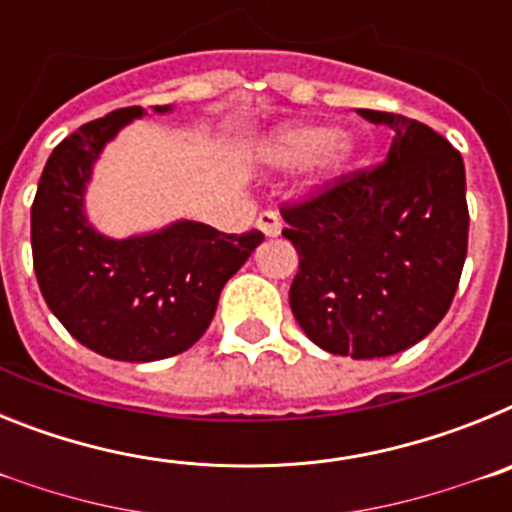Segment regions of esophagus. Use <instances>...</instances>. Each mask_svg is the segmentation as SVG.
Instances as JSON below:
<instances>
[{"label": "esophagus", "mask_w": 512, "mask_h": 512, "mask_svg": "<svg viewBox=\"0 0 512 512\" xmlns=\"http://www.w3.org/2000/svg\"><path fill=\"white\" fill-rule=\"evenodd\" d=\"M256 225H259L261 233L269 235V238H274V235L282 233V217H279L277 212H274V210L261 212L259 220H256Z\"/></svg>", "instance_id": "esophagus-1"}]
</instances>
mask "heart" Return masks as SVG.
<instances>
[{"label": "heart", "instance_id": "1", "mask_svg": "<svg viewBox=\"0 0 512 512\" xmlns=\"http://www.w3.org/2000/svg\"><path fill=\"white\" fill-rule=\"evenodd\" d=\"M269 164L302 166L310 164L318 182L336 179L354 158V138L348 133H330L323 125H289L264 148Z\"/></svg>", "mask_w": 512, "mask_h": 512}]
</instances>
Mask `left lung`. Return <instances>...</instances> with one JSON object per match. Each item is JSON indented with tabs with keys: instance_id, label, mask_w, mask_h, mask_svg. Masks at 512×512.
<instances>
[{
	"instance_id": "left-lung-1",
	"label": "left lung",
	"mask_w": 512,
	"mask_h": 512,
	"mask_svg": "<svg viewBox=\"0 0 512 512\" xmlns=\"http://www.w3.org/2000/svg\"><path fill=\"white\" fill-rule=\"evenodd\" d=\"M359 115L392 130L384 161L282 202L300 253L289 305L328 354L382 359L423 341L449 312L467 259L464 161L410 117Z\"/></svg>"
}]
</instances>
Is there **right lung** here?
<instances>
[{"instance_id": "1", "label": "right lung", "mask_w": 512, "mask_h": 512, "mask_svg": "<svg viewBox=\"0 0 512 512\" xmlns=\"http://www.w3.org/2000/svg\"><path fill=\"white\" fill-rule=\"evenodd\" d=\"M140 115V107L115 110L61 140L30 212L33 266L45 302L81 346L115 361H156L194 346L225 282L264 241L256 228L235 235L192 220L112 241L87 223L81 202L92 161Z\"/></svg>"}]
</instances>
